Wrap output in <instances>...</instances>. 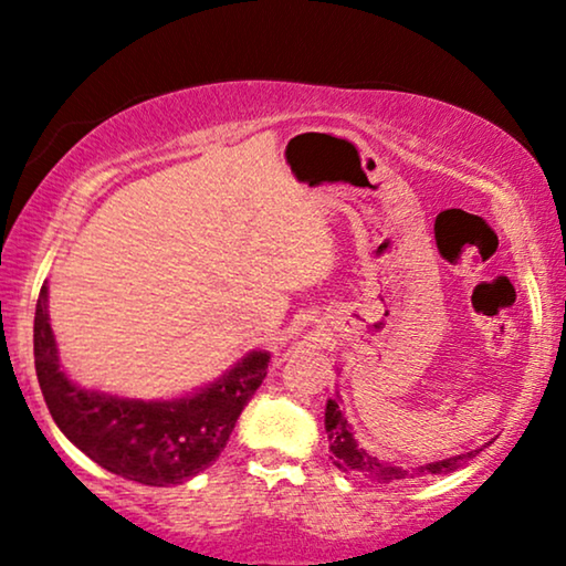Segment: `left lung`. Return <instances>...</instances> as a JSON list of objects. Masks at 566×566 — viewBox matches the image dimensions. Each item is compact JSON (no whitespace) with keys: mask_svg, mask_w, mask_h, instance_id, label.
Returning <instances> with one entry per match:
<instances>
[{"mask_svg":"<svg viewBox=\"0 0 566 566\" xmlns=\"http://www.w3.org/2000/svg\"><path fill=\"white\" fill-rule=\"evenodd\" d=\"M324 428H327L329 436V451L335 455V467L343 469L345 474H353L358 479H366L370 484H384V486H399V484H409V482H422V479L438 476V474H448V471L459 469L461 463H467L469 459H474L479 451H469L461 455H451V459L436 461V463H424V467L417 469H399L391 467V463L378 461L376 455H370L366 448H360L355 443L350 428H347V420L339 412L337 399L327 401V412H324Z\"/></svg>","mask_w":566,"mask_h":566,"instance_id":"8db88e82","label":"left lung"}]
</instances>
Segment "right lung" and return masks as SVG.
I'll use <instances>...</instances> for the list:
<instances>
[{
	"label": "right lung",
	"mask_w": 566,
	"mask_h": 566,
	"mask_svg": "<svg viewBox=\"0 0 566 566\" xmlns=\"http://www.w3.org/2000/svg\"><path fill=\"white\" fill-rule=\"evenodd\" d=\"M33 350L45 407L61 432L103 469L149 486L182 484L219 459L270 363L268 353L254 350L208 389L172 401L84 391L59 368L45 285L35 306Z\"/></svg>",
	"instance_id": "add662e5"
}]
</instances>
